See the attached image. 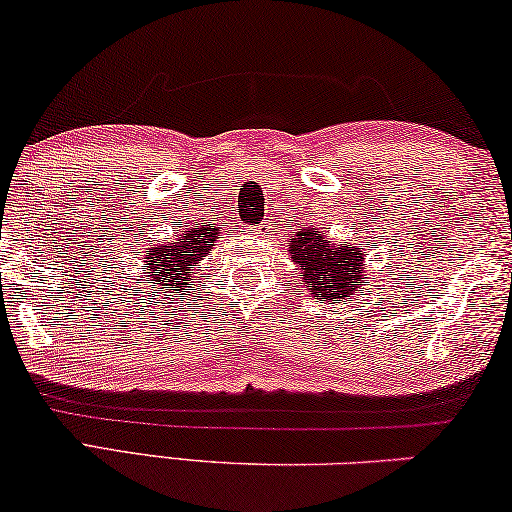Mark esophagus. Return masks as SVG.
Instances as JSON below:
<instances>
[{
	"label": "esophagus",
	"mask_w": 512,
	"mask_h": 512,
	"mask_svg": "<svg viewBox=\"0 0 512 512\" xmlns=\"http://www.w3.org/2000/svg\"><path fill=\"white\" fill-rule=\"evenodd\" d=\"M269 232H271V230H269V227H266V225H259L257 230H255L257 236H264V234H269Z\"/></svg>",
	"instance_id": "obj_1"
}]
</instances>
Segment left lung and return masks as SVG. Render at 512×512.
<instances>
[{
    "label": "left lung",
    "instance_id": "8db88e82",
    "mask_svg": "<svg viewBox=\"0 0 512 512\" xmlns=\"http://www.w3.org/2000/svg\"><path fill=\"white\" fill-rule=\"evenodd\" d=\"M368 248L370 243L331 241L319 227H305L289 239V257L296 264L301 285L326 303L361 292Z\"/></svg>",
    "mask_w": 512,
    "mask_h": 512
}]
</instances>
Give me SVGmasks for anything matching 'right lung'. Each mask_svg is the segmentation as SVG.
Segmentation results:
<instances>
[{
  "label": "right lung",
  "mask_w": 512,
  "mask_h": 512,
  "mask_svg": "<svg viewBox=\"0 0 512 512\" xmlns=\"http://www.w3.org/2000/svg\"><path fill=\"white\" fill-rule=\"evenodd\" d=\"M218 239H223L220 227L193 225L186 227L183 234H177L174 241L144 250L142 262L147 264L144 278L151 282L149 287L154 289V294H163L167 299V296L183 292L190 282L207 278V273H202V262Z\"/></svg>",
  "instance_id": "1"
}]
</instances>
